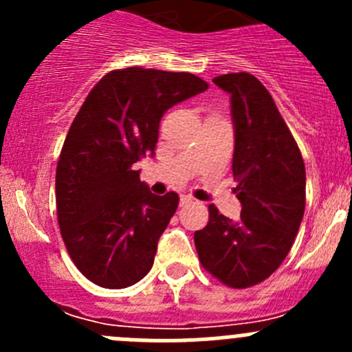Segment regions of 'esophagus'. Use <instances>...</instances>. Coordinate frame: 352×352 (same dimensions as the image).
<instances>
[{
    "label": "esophagus",
    "instance_id": "obj_1",
    "mask_svg": "<svg viewBox=\"0 0 352 352\" xmlns=\"http://www.w3.org/2000/svg\"><path fill=\"white\" fill-rule=\"evenodd\" d=\"M190 202H192V197H190V196L180 197V206H187V204H190Z\"/></svg>",
    "mask_w": 352,
    "mask_h": 352
}]
</instances>
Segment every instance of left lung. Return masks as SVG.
<instances>
[{"label":"left lung","mask_w":352,"mask_h":352,"mask_svg":"<svg viewBox=\"0 0 352 352\" xmlns=\"http://www.w3.org/2000/svg\"><path fill=\"white\" fill-rule=\"evenodd\" d=\"M230 94L235 127L233 177L242 202L236 221L209 206L194 233L202 267L236 289L267 279L286 258L305 212V163L271 94L250 73L216 76Z\"/></svg>","instance_id":"obj_1"}]
</instances>
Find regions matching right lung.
Returning <instances> with one entry per match:
<instances>
[{
	"label": "right lung",
	"mask_w": 352,
	"mask_h": 352,
	"mask_svg": "<svg viewBox=\"0 0 352 352\" xmlns=\"http://www.w3.org/2000/svg\"><path fill=\"white\" fill-rule=\"evenodd\" d=\"M208 87L190 73L116 69L74 117L56 170L58 223L71 261L95 285L133 286L153 267L179 196L151 194L134 163L155 155L163 113Z\"/></svg>",
	"instance_id": "obj_1"
}]
</instances>
